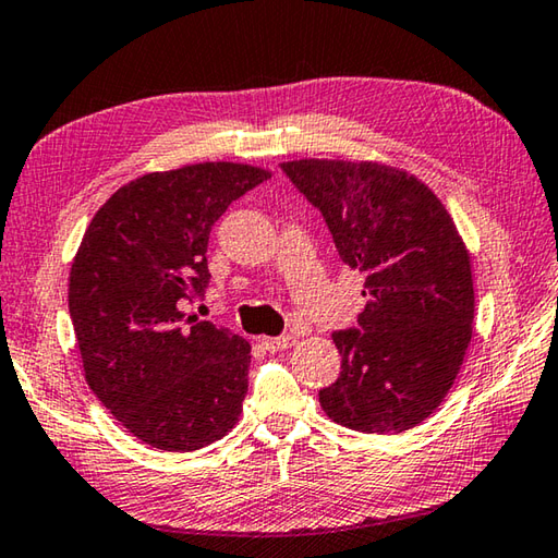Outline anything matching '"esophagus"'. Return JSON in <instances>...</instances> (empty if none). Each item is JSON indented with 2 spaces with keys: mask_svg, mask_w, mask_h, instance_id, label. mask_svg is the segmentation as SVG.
Here are the masks:
<instances>
[{
  "mask_svg": "<svg viewBox=\"0 0 558 558\" xmlns=\"http://www.w3.org/2000/svg\"><path fill=\"white\" fill-rule=\"evenodd\" d=\"M292 343H295V339H292V337H263L260 339V347L270 351V353L288 349V347H292Z\"/></svg>",
  "mask_w": 558,
  "mask_h": 558,
  "instance_id": "obj_1",
  "label": "esophagus"
}]
</instances>
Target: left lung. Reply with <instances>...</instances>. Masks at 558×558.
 <instances>
[{"instance_id": "8db88e82", "label": "left lung", "mask_w": 558, "mask_h": 558, "mask_svg": "<svg viewBox=\"0 0 558 558\" xmlns=\"http://www.w3.org/2000/svg\"><path fill=\"white\" fill-rule=\"evenodd\" d=\"M347 266L363 272L359 327L331 333L341 373L319 402L329 420L400 434L439 408L471 341V256L439 197L404 170L351 160H288Z\"/></svg>"}]
</instances>
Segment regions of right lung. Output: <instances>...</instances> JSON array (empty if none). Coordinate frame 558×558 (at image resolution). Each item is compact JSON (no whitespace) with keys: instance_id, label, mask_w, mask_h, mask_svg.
I'll list each match as a JSON object with an SVG mask.
<instances>
[{"instance_id":"obj_1","label":"right lung","mask_w":558,"mask_h":558,"mask_svg":"<svg viewBox=\"0 0 558 558\" xmlns=\"http://www.w3.org/2000/svg\"><path fill=\"white\" fill-rule=\"evenodd\" d=\"M268 178L225 160L136 178L99 207L77 248L68 305L85 380L150 447L197 451L244 410L248 341L180 307L205 295L215 221Z\"/></svg>"}]
</instances>
